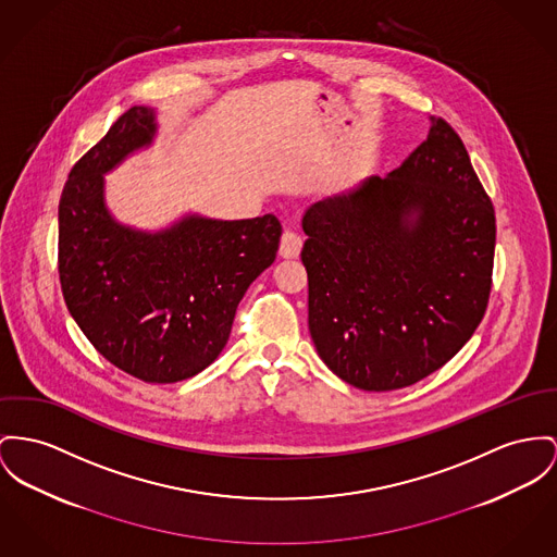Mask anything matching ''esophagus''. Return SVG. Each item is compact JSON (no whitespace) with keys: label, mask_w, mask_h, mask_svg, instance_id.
Wrapping results in <instances>:
<instances>
[{"label":"esophagus","mask_w":557,"mask_h":557,"mask_svg":"<svg viewBox=\"0 0 557 557\" xmlns=\"http://www.w3.org/2000/svg\"><path fill=\"white\" fill-rule=\"evenodd\" d=\"M301 245H304V238L297 234L296 230H285L283 236H281V249L278 253L283 258H297L299 251H301Z\"/></svg>","instance_id":"esophagus-1"}]
</instances>
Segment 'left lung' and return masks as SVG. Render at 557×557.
I'll use <instances>...</instances> for the list:
<instances>
[{
	"label": "left lung",
	"instance_id": "1",
	"mask_svg": "<svg viewBox=\"0 0 557 557\" xmlns=\"http://www.w3.org/2000/svg\"><path fill=\"white\" fill-rule=\"evenodd\" d=\"M301 227L308 327L344 382L375 393L416 384L482 323L494 207L442 117L399 169L314 202Z\"/></svg>",
	"mask_w": 557,
	"mask_h": 557
}]
</instances>
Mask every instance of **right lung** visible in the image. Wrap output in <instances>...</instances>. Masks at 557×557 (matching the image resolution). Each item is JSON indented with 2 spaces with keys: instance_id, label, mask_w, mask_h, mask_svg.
Listing matches in <instances>:
<instances>
[{
  "instance_id": "obj_1",
  "label": "right lung",
  "mask_w": 557,
  "mask_h": 557,
  "mask_svg": "<svg viewBox=\"0 0 557 557\" xmlns=\"http://www.w3.org/2000/svg\"><path fill=\"white\" fill-rule=\"evenodd\" d=\"M156 135L135 106L72 169L59 202V276L77 327L117 370L171 384L223 350L249 285L274 261V215L222 222L187 215L162 232L115 222L103 173Z\"/></svg>"
}]
</instances>
